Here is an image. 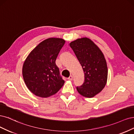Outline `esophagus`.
Instances as JSON below:
<instances>
[{
    "label": "esophagus",
    "mask_w": 134,
    "mask_h": 134,
    "mask_svg": "<svg viewBox=\"0 0 134 134\" xmlns=\"http://www.w3.org/2000/svg\"><path fill=\"white\" fill-rule=\"evenodd\" d=\"M68 80H70V81H72V80H73V77H72V76L70 75V77H69L68 78Z\"/></svg>",
    "instance_id": "esophagus-1"
}]
</instances>
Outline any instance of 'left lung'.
I'll use <instances>...</instances> for the list:
<instances>
[{"instance_id":"1","label":"left lung","mask_w":134,"mask_h":134,"mask_svg":"<svg viewBox=\"0 0 134 134\" xmlns=\"http://www.w3.org/2000/svg\"><path fill=\"white\" fill-rule=\"evenodd\" d=\"M70 46L82 67L85 81L77 90L82 96L92 98L100 93L107 83L108 69L102 51L88 38L71 42Z\"/></svg>"}]
</instances>
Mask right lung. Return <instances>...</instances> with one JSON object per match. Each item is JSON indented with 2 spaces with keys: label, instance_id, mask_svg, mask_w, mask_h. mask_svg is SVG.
Here are the masks:
<instances>
[{
  "label": "right lung",
  "instance_id": "obj_1",
  "mask_svg": "<svg viewBox=\"0 0 134 134\" xmlns=\"http://www.w3.org/2000/svg\"><path fill=\"white\" fill-rule=\"evenodd\" d=\"M64 43L65 41L62 38L46 39L25 59L22 68L23 77L27 88L35 95L41 97L52 96L64 85L55 60Z\"/></svg>",
  "mask_w": 134,
  "mask_h": 134
}]
</instances>
